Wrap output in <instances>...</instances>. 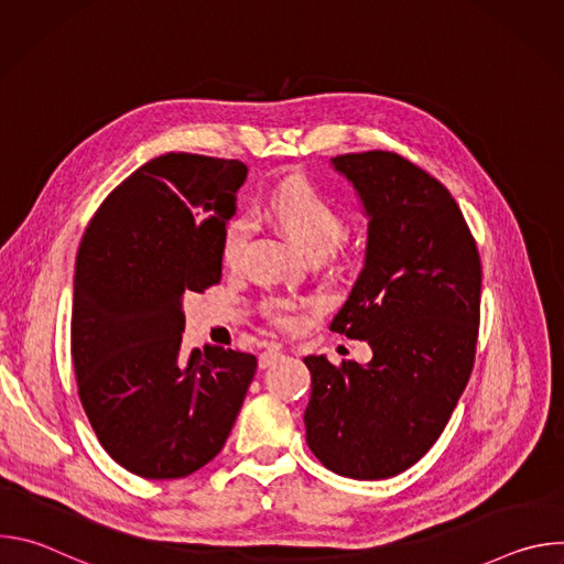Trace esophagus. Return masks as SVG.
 I'll list each match as a JSON object with an SVG mask.
<instances>
[{"mask_svg":"<svg viewBox=\"0 0 564 564\" xmlns=\"http://www.w3.org/2000/svg\"><path fill=\"white\" fill-rule=\"evenodd\" d=\"M281 357H283V350H281V348H268V350H263V352L259 355V368L265 370V368L274 366Z\"/></svg>","mask_w":564,"mask_h":564,"instance_id":"obj_1","label":"esophagus"}]
</instances>
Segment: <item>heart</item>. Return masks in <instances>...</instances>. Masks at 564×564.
I'll list each match as a JSON object with an SVG mask.
<instances>
[{"mask_svg": "<svg viewBox=\"0 0 564 564\" xmlns=\"http://www.w3.org/2000/svg\"><path fill=\"white\" fill-rule=\"evenodd\" d=\"M270 212L307 257L330 254L341 243L348 229L344 212L303 176L288 178L274 189L270 198ZM250 234V216H238L227 225L223 236V261L229 268H236L240 259H243ZM263 312L279 326L296 324L294 305L285 299H268L263 303Z\"/></svg>", "mask_w": 564, "mask_h": 564, "instance_id": "obj_1", "label": "heart"}]
</instances>
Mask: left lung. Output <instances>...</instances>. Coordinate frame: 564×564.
<instances>
[{"label": "left lung", "mask_w": 564, "mask_h": 564, "mask_svg": "<svg viewBox=\"0 0 564 564\" xmlns=\"http://www.w3.org/2000/svg\"><path fill=\"white\" fill-rule=\"evenodd\" d=\"M330 163L368 216L364 268L330 330L368 341L372 359H303L305 440L337 475L386 479L429 453L466 388L481 265L457 203L411 160L364 151Z\"/></svg>", "instance_id": "1"}]
</instances>
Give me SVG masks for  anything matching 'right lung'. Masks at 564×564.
<instances>
[{
  "label": "right lung",
  "instance_id": "add662e5",
  "mask_svg": "<svg viewBox=\"0 0 564 564\" xmlns=\"http://www.w3.org/2000/svg\"><path fill=\"white\" fill-rule=\"evenodd\" d=\"M240 160L167 153L120 183L91 218L73 276L70 357L105 451L147 479L212 462L243 406L257 357L181 355L189 292L220 281Z\"/></svg>",
  "mask_w": 564,
  "mask_h": 564
}]
</instances>
